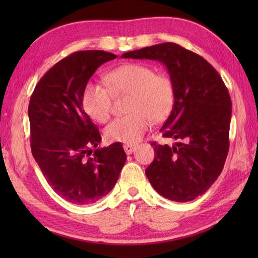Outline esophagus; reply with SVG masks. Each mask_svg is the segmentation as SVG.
Returning a JSON list of instances; mask_svg holds the SVG:
<instances>
[{
    "mask_svg": "<svg viewBox=\"0 0 258 258\" xmlns=\"http://www.w3.org/2000/svg\"><path fill=\"white\" fill-rule=\"evenodd\" d=\"M123 147H124V151L126 152V154L130 155V154H132V153L135 151L136 145L135 144H125Z\"/></svg>",
    "mask_w": 258,
    "mask_h": 258,
    "instance_id": "esophagus-1",
    "label": "esophagus"
}]
</instances>
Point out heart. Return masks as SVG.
<instances>
[{
  "label": "heart",
  "mask_w": 258,
  "mask_h": 258,
  "mask_svg": "<svg viewBox=\"0 0 258 258\" xmlns=\"http://www.w3.org/2000/svg\"><path fill=\"white\" fill-rule=\"evenodd\" d=\"M107 86L95 82L86 84L82 95L85 112L100 123L112 114L113 94H130L125 116L115 118L105 128V136L113 142L135 143L153 122H161L169 114L174 103L171 80L142 63H127L106 75Z\"/></svg>",
  "instance_id": "1"
}]
</instances>
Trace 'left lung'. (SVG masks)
I'll list each match as a JSON object with an SVG mask.
<instances>
[{"label":"left lung","mask_w":258,"mask_h":258,"mask_svg":"<svg viewBox=\"0 0 258 258\" xmlns=\"http://www.w3.org/2000/svg\"><path fill=\"white\" fill-rule=\"evenodd\" d=\"M123 58L154 59L167 69L174 89L172 112L161 127L169 146L153 142L155 158L145 174L158 194L189 202L215 183L225 164L232 101L217 71L175 43L131 51Z\"/></svg>","instance_id":"left-lung-1"}]
</instances>
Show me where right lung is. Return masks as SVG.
<instances>
[{
  "mask_svg": "<svg viewBox=\"0 0 258 258\" xmlns=\"http://www.w3.org/2000/svg\"><path fill=\"white\" fill-rule=\"evenodd\" d=\"M114 58L97 50L71 54L47 71L31 96L33 157L54 191L72 204H92L107 195L126 161L120 143L97 147L101 134L82 104L92 75Z\"/></svg>",
  "mask_w": 258,
  "mask_h": 258,
  "instance_id": "1",
  "label": "right lung"
}]
</instances>
